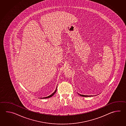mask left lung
<instances>
[{"label":"left lung","mask_w":126,"mask_h":126,"mask_svg":"<svg viewBox=\"0 0 126 126\" xmlns=\"http://www.w3.org/2000/svg\"><path fill=\"white\" fill-rule=\"evenodd\" d=\"M80 96H82L83 97H89L91 96V95L90 96H89V95H82V94H80Z\"/></svg>","instance_id":"left-lung-1"}]
</instances>
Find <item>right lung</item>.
Wrapping results in <instances>:
<instances>
[{
  "instance_id": "1",
  "label": "right lung",
  "mask_w": 126,
  "mask_h": 126,
  "mask_svg": "<svg viewBox=\"0 0 126 126\" xmlns=\"http://www.w3.org/2000/svg\"><path fill=\"white\" fill-rule=\"evenodd\" d=\"M57 91V88L56 89V90L54 92V93H53L52 94H51V95H50L49 96H48V97H44V98H44V99H45V98H50V97H51L52 96H53L54 95V94H55V93H56V92Z\"/></svg>"
}]
</instances>
